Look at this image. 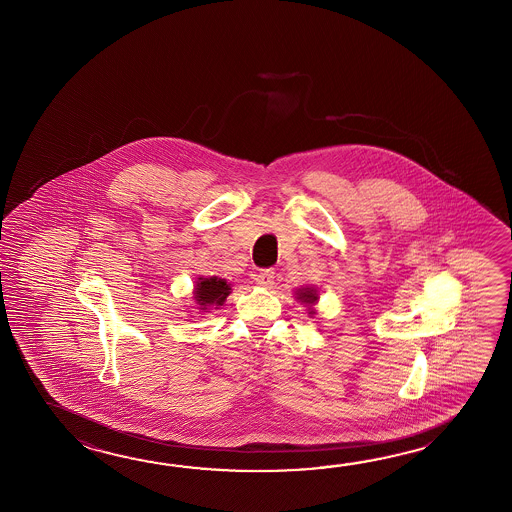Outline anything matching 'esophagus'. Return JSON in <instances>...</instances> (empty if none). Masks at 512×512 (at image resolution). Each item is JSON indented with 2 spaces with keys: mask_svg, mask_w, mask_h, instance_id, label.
I'll list each match as a JSON object with an SVG mask.
<instances>
[{
  "mask_svg": "<svg viewBox=\"0 0 512 512\" xmlns=\"http://www.w3.org/2000/svg\"><path fill=\"white\" fill-rule=\"evenodd\" d=\"M255 281L262 288H272L273 282H275V272L273 270H262V272L257 273Z\"/></svg>",
  "mask_w": 512,
  "mask_h": 512,
  "instance_id": "esophagus-1",
  "label": "esophagus"
}]
</instances>
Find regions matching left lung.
Segmentation results:
<instances>
[{
	"label": "left lung",
	"instance_id": "obj_1",
	"mask_svg": "<svg viewBox=\"0 0 512 512\" xmlns=\"http://www.w3.org/2000/svg\"><path fill=\"white\" fill-rule=\"evenodd\" d=\"M295 299L299 301V303L304 304V306H308V317H313L317 310H315V304L319 301V292H317V288H313V286H303V288H299L297 292H295Z\"/></svg>",
	"mask_w": 512,
	"mask_h": 512
}]
</instances>
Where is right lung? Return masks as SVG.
I'll use <instances>...</instances> for the list:
<instances>
[{"mask_svg":"<svg viewBox=\"0 0 512 512\" xmlns=\"http://www.w3.org/2000/svg\"><path fill=\"white\" fill-rule=\"evenodd\" d=\"M231 293V284L222 277H199L193 286V303L199 312H208L213 306L219 308L226 303Z\"/></svg>","mask_w":512,"mask_h":512,"instance_id":"add662e5","label":"right lung"}]
</instances>
